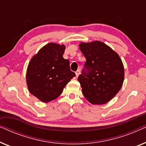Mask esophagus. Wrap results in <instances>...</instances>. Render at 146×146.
Wrapping results in <instances>:
<instances>
[{
	"label": "esophagus",
	"instance_id": "34e87169",
	"mask_svg": "<svg viewBox=\"0 0 146 146\" xmlns=\"http://www.w3.org/2000/svg\"><path fill=\"white\" fill-rule=\"evenodd\" d=\"M80 71L79 70H78L76 72V77H78L80 74Z\"/></svg>",
	"mask_w": 146,
	"mask_h": 146
}]
</instances>
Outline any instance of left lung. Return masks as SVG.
<instances>
[{
    "label": "left lung",
    "mask_w": 146,
    "mask_h": 146,
    "mask_svg": "<svg viewBox=\"0 0 146 146\" xmlns=\"http://www.w3.org/2000/svg\"><path fill=\"white\" fill-rule=\"evenodd\" d=\"M86 62L78 78L84 96L93 104H104L122 86L124 68L119 55L100 41L80 44Z\"/></svg>",
    "instance_id": "left-lung-1"
}]
</instances>
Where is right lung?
<instances>
[{"label": "right lung", "mask_w": 146, "mask_h": 146, "mask_svg": "<svg viewBox=\"0 0 146 146\" xmlns=\"http://www.w3.org/2000/svg\"><path fill=\"white\" fill-rule=\"evenodd\" d=\"M64 50V45L47 44L32 58L28 66V88L42 102L57 98L76 76L70 68V61L63 58Z\"/></svg>", "instance_id": "right-lung-1"}]
</instances>
